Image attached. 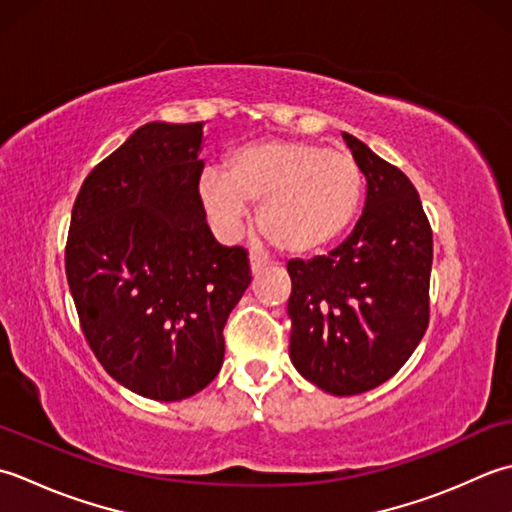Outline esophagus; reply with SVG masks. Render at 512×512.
I'll list each match as a JSON object with an SVG mask.
<instances>
[{"label":"esophagus","instance_id":"esophagus-1","mask_svg":"<svg viewBox=\"0 0 512 512\" xmlns=\"http://www.w3.org/2000/svg\"><path fill=\"white\" fill-rule=\"evenodd\" d=\"M249 267H252V274H258L260 269L267 267V260L256 256V254H252V256H249Z\"/></svg>","mask_w":512,"mask_h":512}]
</instances>
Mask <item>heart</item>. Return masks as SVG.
<instances>
[{"mask_svg":"<svg viewBox=\"0 0 512 512\" xmlns=\"http://www.w3.org/2000/svg\"><path fill=\"white\" fill-rule=\"evenodd\" d=\"M198 194L212 221L236 232L249 205L258 229L291 256L320 252L356 221L364 174L349 152L302 139H263L227 156L225 172L207 170Z\"/></svg>","mask_w":512,"mask_h":512,"instance_id":"obj_1","label":"heart"}]
</instances>
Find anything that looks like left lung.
Returning a JSON list of instances; mask_svg holds the SVG:
<instances>
[{
    "label": "left lung",
    "mask_w": 512,
    "mask_h": 512,
    "mask_svg": "<svg viewBox=\"0 0 512 512\" xmlns=\"http://www.w3.org/2000/svg\"><path fill=\"white\" fill-rule=\"evenodd\" d=\"M367 179L353 232L327 256L289 260V358L331 395L393 378L429 327L433 232L402 170L344 132Z\"/></svg>",
    "instance_id": "8db88e82"
}]
</instances>
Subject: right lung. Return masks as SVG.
<instances>
[{"label": "right lung", "mask_w": 512, "mask_h": 512, "mask_svg": "<svg viewBox=\"0 0 512 512\" xmlns=\"http://www.w3.org/2000/svg\"><path fill=\"white\" fill-rule=\"evenodd\" d=\"M203 121H152L92 170L72 207L66 278L81 331L125 389L179 402L210 384L223 327L252 283L216 241L198 181Z\"/></svg>", "instance_id": "obj_1"}]
</instances>
